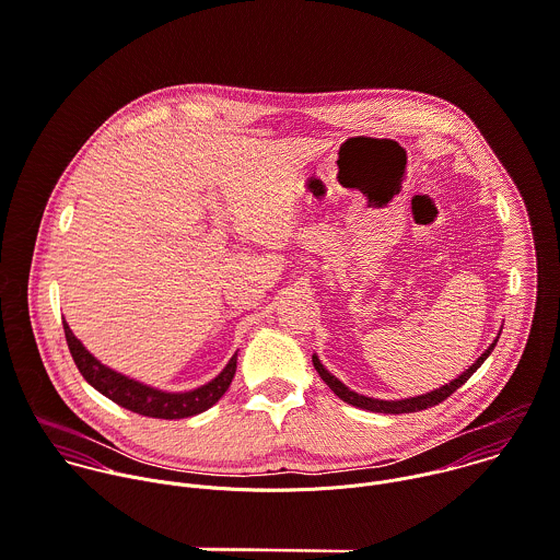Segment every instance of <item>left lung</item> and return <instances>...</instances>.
I'll return each instance as SVG.
<instances>
[{"label":"left lung","mask_w":560,"mask_h":560,"mask_svg":"<svg viewBox=\"0 0 560 560\" xmlns=\"http://www.w3.org/2000/svg\"><path fill=\"white\" fill-rule=\"evenodd\" d=\"M497 339H499V337H497ZM497 339H494V341L488 346V350H486L464 374H459L455 381H451L448 385H442L440 389H433V392H429V394L413 396V398H405V400H378V398L361 396V394L348 389L341 381H337V378L319 363L317 357H313V365H315L317 374L322 376V381H324L341 400H346L348 405H354V407L368 409V411H376V413H411V411H420V409H427V407H433V405L446 400L457 387H462V385L472 376V372H477V368L488 359V354H490L492 348L497 346Z\"/></svg>","instance_id":"obj_1"}]
</instances>
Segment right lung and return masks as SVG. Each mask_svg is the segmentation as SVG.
<instances>
[{
    "mask_svg": "<svg viewBox=\"0 0 560 560\" xmlns=\"http://www.w3.org/2000/svg\"><path fill=\"white\" fill-rule=\"evenodd\" d=\"M63 330H66V339H68L72 359H74L79 372L83 374V378L92 387H96L103 396H107L109 400H114L120 407H125L133 413H140V416L164 418V420L197 416V413L210 409L228 392V387L236 374V354H234L230 359V363L225 365V370L208 385L197 387L192 392H182V394L162 392V389L138 383V381L103 365L96 357H92L85 350V346L74 337V332L70 330V326L66 322H63Z\"/></svg>",
    "mask_w": 560,
    "mask_h": 560,
    "instance_id": "add662e5",
    "label": "right lung"
}]
</instances>
